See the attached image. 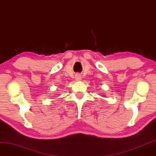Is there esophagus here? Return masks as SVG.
<instances>
[{
    "instance_id": "34e87169",
    "label": "esophagus",
    "mask_w": 156,
    "mask_h": 156,
    "mask_svg": "<svg viewBox=\"0 0 156 156\" xmlns=\"http://www.w3.org/2000/svg\"><path fill=\"white\" fill-rule=\"evenodd\" d=\"M76 80H81V76H76Z\"/></svg>"
}]
</instances>
